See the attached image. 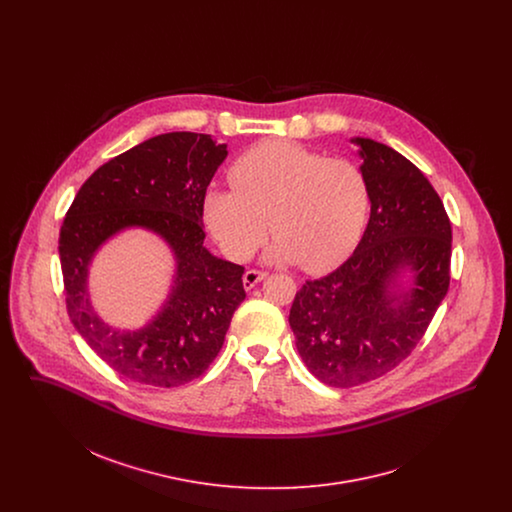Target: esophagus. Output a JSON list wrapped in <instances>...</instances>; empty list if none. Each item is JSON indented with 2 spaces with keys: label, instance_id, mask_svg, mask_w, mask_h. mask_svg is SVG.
Listing matches in <instances>:
<instances>
[{
  "label": "esophagus",
  "instance_id": "1",
  "mask_svg": "<svg viewBox=\"0 0 512 512\" xmlns=\"http://www.w3.org/2000/svg\"><path fill=\"white\" fill-rule=\"evenodd\" d=\"M267 278V272H261V270H247L244 274V288L245 290H253L261 280Z\"/></svg>",
  "mask_w": 512,
  "mask_h": 512
}]
</instances>
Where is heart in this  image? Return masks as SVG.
Returning <instances> with one entry per match:
<instances>
[{
  "label": "heart",
  "mask_w": 512,
  "mask_h": 512,
  "mask_svg": "<svg viewBox=\"0 0 512 512\" xmlns=\"http://www.w3.org/2000/svg\"><path fill=\"white\" fill-rule=\"evenodd\" d=\"M234 188H211L203 217L222 251L245 261L276 234L265 257L320 274L357 247L370 207L363 171L349 159L272 140L251 147L230 171Z\"/></svg>",
  "instance_id": "obj_1"
}]
</instances>
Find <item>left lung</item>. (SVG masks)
Listing matches in <instances>:
<instances>
[{
  "mask_svg": "<svg viewBox=\"0 0 512 512\" xmlns=\"http://www.w3.org/2000/svg\"><path fill=\"white\" fill-rule=\"evenodd\" d=\"M359 147L370 219L353 255L295 293V347L320 382L355 388L401 365L449 290L451 222L413 163L370 138Z\"/></svg>",
  "mask_w": 512,
  "mask_h": 512,
  "instance_id": "obj_1",
  "label": "left lung"
}]
</instances>
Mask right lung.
<instances>
[{
  "mask_svg": "<svg viewBox=\"0 0 512 512\" xmlns=\"http://www.w3.org/2000/svg\"><path fill=\"white\" fill-rule=\"evenodd\" d=\"M226 155V144L211 134H159L101 165L63 220L59 259L69 317L124 378L157 388L192 382L219 355L232 315L245 299L244 267L203 245V199ZM130 227L159 235L177 268L158 315L142 329L121 331L93 311L87 274L98 249Z\"/></svg>",
  "mask_w": 512,
  "mask_h": 512,
  "instance_id": "add662e5",
  "label": "right lung"
}]
</instances>
